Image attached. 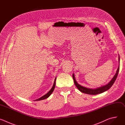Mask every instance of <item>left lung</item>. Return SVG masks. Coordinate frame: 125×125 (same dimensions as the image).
I'll list each match as a JSON object with an SVG mask.
<instances>
[{"instance_id":"1","label":"left lung","mask_w":125,"mask_h":125,"mask_svg":"<svg viewBox=\"0 0 125 125\" xmlns=\"http://www.w3.org/2000/svg\"><path fill=\"white\" fill-rule=\"evenodd\" d=\"M119 60L120 61V57H119ZM119 68L120 67H119L117 70V72H116V74L115 75V76H114V77L113 78L112 80L109 82V83H108L107 84H106L104 86L96 88V89L88 88L82 86V85L78 84L77 83V82H76V80H75L74 74H73V80H74L75 84L76 85V87L78 88V89L80 92H81L82 93L86 94H88L95 95V94H101V93H103V92H104L108 90L112 86V85L114 83V82H115V80H116V78L118 76V74L119 71Z\"/></svg>"}]
</instances>
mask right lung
<instances>
[{
    "mask_svg": "<svg viewBox=\"0 0 125 125\" xmlns=\"http://www.w3.org/2000/svg\"><path fill=\"white\" fill-rule=\"evenodd\" d=\"M56 79H55L54 84H53V86H52V87L51 88V90H50V91H49L47 94H45L44 95L42 96V97H41V98H39V99H38L35 100L38 101V100H42L45 99H46V98H48V97L51 95V94L52 93V92H53V91H54V88H55V82H56Z\"/></svg>",
    "mask_w": 125,
    "mask_h": 125,
    "instance_id": "1",
    "label": "right lung"
}]
</instances>
